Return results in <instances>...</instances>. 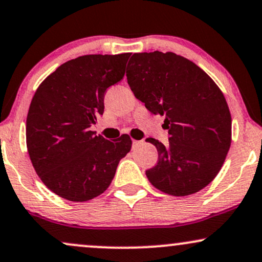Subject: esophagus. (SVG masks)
I'll list each match as a JSON object with an SVG mask.
<instances>
[{
    "label": "esophagus",
    "mask_w": 262,
    "mask_h": 262,
    "mask_svg": "<svg viewBox=\"0 0 262 262\" xmlns=\"http://www.w3.org/2000/svg\"><path fill=\"white\" fill-rule=\"evenodd\" d=\"M141 143V141L139 140H133V146H137V145H139Z\"/></svg>",
    "instance_id": "1"
}]
</instances>
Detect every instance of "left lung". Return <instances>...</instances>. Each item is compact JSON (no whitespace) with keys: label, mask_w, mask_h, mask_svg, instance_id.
Returning <instances> with one entry per match:
<instances>
[{"label":"left lung","mask_w":262,"mask_h":262,"mask_svg":"<svg viewBox=\"0 0 262 262\" xmlns=\"http://www.w3.org/2000/svg\"><path fill=\"white\" fill-rule=\"evenodd\" d=\"M132 91L154 115L165 116L168 141L154 138L159 161L147 169L154 187L173 196L198 193L215 179L232 141V118L215 81L173 52L134 53L127 68Z\"/></svg>","instance_id":"obj_1"}]
</instances>
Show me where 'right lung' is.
Wrapping results in <instances>:
<instances>
[{
  "label": "right lung",
  "instance_id": "right-lung-1",
  "mask_svg": "<svg viewBox=\"0 0 262 262\" xmlns=\"http://www.w3.org/2000/svg\"><path fill=\"white\" fill-rule=\"evenodd\" d=\"M130 53L85 55L63 63L37 88L27 117L31 163L50 190L88 201L111 184L132 139L106 140L90 130L102 115L106 90L123 79Z\"/></svg>",
  "mask_w": 262,
  "mask_h": 262
}]
</instances>
